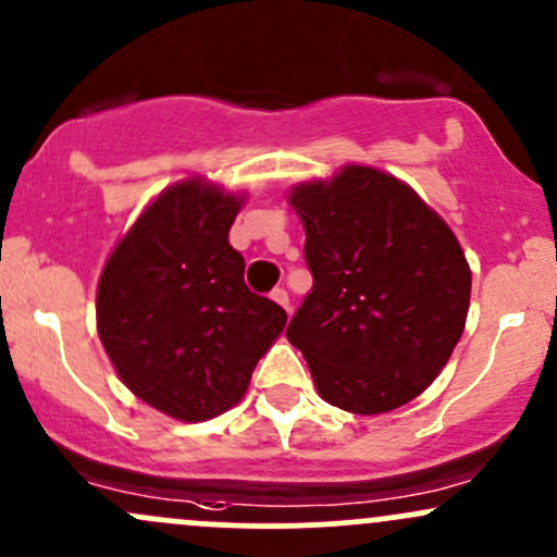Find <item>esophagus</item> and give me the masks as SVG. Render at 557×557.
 Here are the masks:
<instances>
[{
	"label": "esophagus",
	"instance_id": "1",
	"mask_svg": "<svg viewBox=\"0 0 557 557\" xmlns=\"http://www.w3.org/2000/svg\"><path fill=\"white\" fill-rule=\"evenodd\" d=\"M271 300L278 302L281 308L286 310V313H289V310H292V308H289V295H286V289H281V286H276V289L271 292Z\"/></svg>",
	"mask_w": 557,
	"mask_h": 557
}]
</instances>
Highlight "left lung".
Segmentation results:
<instances>
[{
  "label": "left lung",
  "mask_w": 557,
  "mask_h": 557,
  "mask_svg": "<svg viewBox=\"0 0 557 557\" xmlns=\"http://www.w3.org/2000/svg\"><path fill=\"white\" fill-rule=\"evenodd\" d=\"M313 289L286 337L315 391L385 414L433 385L465 332L472 273L448 223L411 185L367 164L289 190Z\"/></svg>",
  "instance_id": "8db88e82"
}]
</instances>
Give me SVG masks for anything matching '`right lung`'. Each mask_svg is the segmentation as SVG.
<instances>
[{
  "label": "right lung",
  "mask_w": 557,
  "mask_h": 557,
  "mask_svg": "<svg viewBox=\"0 0 557 557\" xmlns=\"http://www.w3.org/2000/svg\"><path fill=\"white\" fill-rule=\"evenodd\" d=\"M244 201V190L185 177L137 214L100 273V343L119 380L172 420L236 406L286 326L281 305L247 289L228 244Z\"/></svg>",
  "instance_id": "right-lung-1"
}]
</instances>
